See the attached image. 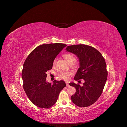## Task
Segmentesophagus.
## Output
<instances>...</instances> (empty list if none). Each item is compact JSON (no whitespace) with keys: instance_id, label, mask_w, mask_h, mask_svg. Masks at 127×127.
<instances>
[{"instance_id":"esophagus-1","label":"esophagus","mask_w":127,"mask_h":127,"mask_svg":"<svg viewBox=\"0 0 127 127\" xmlns=\"http://www.w3.org/2000/svg\"><path fill=\"white\" fill-rule=\"evenodd\" d=\"M66 86H67V87H69V84L68 83H66Z\"/></svg>"}]
</instances>
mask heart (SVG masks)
Instances as JSON below:
<instances>
[{
    "mask_svg": "<svg viewBox=\"0 0 127 127\" xmlns=\"http://www.w3.org/2000/svg\"><path fill=\"white\" fill-rule=\"evenodd\" d=\"M64 57L66 59L69 64H74L76 62V58L74 56L72 55L69 54V53H67V54H65L64 55ZM56 59H55L53 61V65H55L56 63ZM73 75V72L71 71H61L59 74V77L64 80L65 81H68L69 80L70 77Z\"/></svg>",
    "mask_w": 127,
    "mask_h": 127,
    "instance_id": "b5f03b06",
    "label": "heart"
}]
</instances>
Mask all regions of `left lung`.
Listing matches in <instances>:
<instances>
[{
  "mask_svg": "<svg viewBox=\"0 0 127 127\" xmlns=\"http://www.w3.org/2000/svg\"><path fill=\"white\" fill-rule=\"evenodd\" d=\"M66 50L74 53L79 59L80 67L75 76V80L82 79L84 81L82 86L79 83H69L76 91L71 99L79 107H87L97 100L104 89L108 77L105 60L100 52L89 45L68 46Z\"/></svg>",
  "mask_w": 127,
  "mask_h": 127,
  "instance_id": "left-lung-1",
  "label": "left lung"
}]
</instances>
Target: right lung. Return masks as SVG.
<instances>
[{"label": "right lung", "mask_w": 127, "mask_h": 127, "mask_svg": "<svg viewBox=\"0 0 127 127\" xmlns=\"http://www.w3.org/2000/svg\"><path fill=\"white\" fill-rule=\"evenodd\" d=\"M66 44L55 43L37 46L28 55L22 72L23 88L30 101L41 108L47 109L57 102L65 83L62 81L47 82L46 72L52 69L53 62Z\"/></svg>", "instance_id": "add662e5"}]
</instances>
